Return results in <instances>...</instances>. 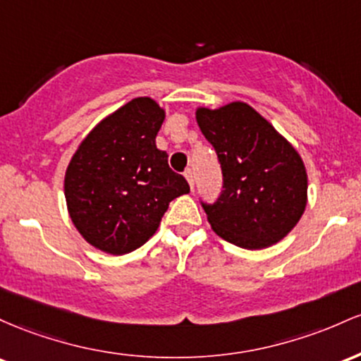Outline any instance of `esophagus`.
<instances>
[{
	"label": "esophagus",
	"mask_w": 361,
	"mask_h": 361,
	"mask_svg": "<svg viewBox=\"0 0 361 361\" xmlns=\"http://www.w3.org/2000/svg\"><path fill=\"white\" fill-rule=\"evenodd\" d=\"M184 177L185 179H188V182H189V188H191V191L194 189V172H192V169H188L184 172Z\"/></svg>",
	"instance_id": "34e87169"
}]
</instances>
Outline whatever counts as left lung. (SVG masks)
Listing matches in <instances>:
<instances>
[{
  "mask_svg": "<svg viewBox=\"0 0 361 361\" xmlns=\"http://www.w3.org/2000/svg\"><path fill=\"white\" fill-rule=\"evenodd\" d=\"M196 121L224 173L220 197L201 202L212 228L242 249L276 244L307 206V172L298 152L244 102L200 107Z\"/></svg>",
  "mask_w": 361,
  "mask_h": 361,
  "instance_id": "1",
  "label": "left lung"
}]
</instances>
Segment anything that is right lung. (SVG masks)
I'll use <instances>...</instances> for the list:
<instances>
[{"label": "right lung", "instance_id": "right-lung-1", "mask_svg": "<svg viewBox=\"0 0 361 361\" xmlns=\"http://www.w3.org/2000/svg\"><path fill=\"white\" fill-rule=\"evenodd\" d=\"M165 111L137 97L88 133L66 169L64 196L73 225L95 249L133 252L159 228L169 202L189 192L155 137Z\"/></svg>", "mask_w": 361, "mask_h": 361}]
</instances>
